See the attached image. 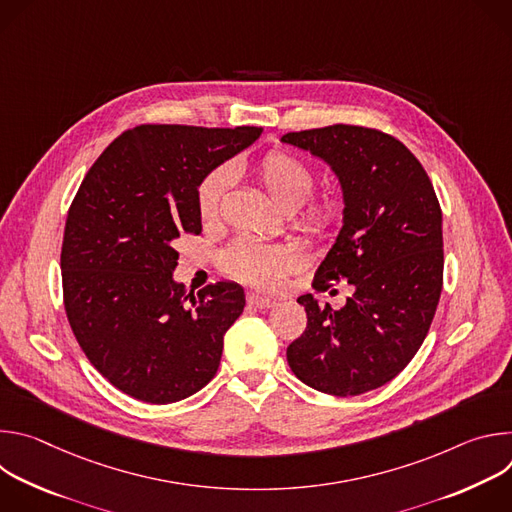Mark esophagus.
I'll use <instances>...</instances> for the list:
<instances>
[{
	"instance_id": "obj_1",
	"label": "esophagus",
	"mask_w": 512,
	"mask_h": 512,
	"mask_svg": "<svg viewBox=\"0 0 512 512\" xmlns=\"http://www.w3.org/2000/svg\"><path fill=\"white\" fill-rule=\"evenodd\" d=\"M247 304L253 306V308H257V310H269V308L275 304V300L265 298V296H259V294H249V296H247Z\"/></svg>"
}]
</instances>
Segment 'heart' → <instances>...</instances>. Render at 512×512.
Here are the masks:
<instances>
[{"mask_svg":"<svg viewBox=\"0 0 512 512\" xmlns=\"http://www.w3.org/2000/svg\"><path fill=\"white\" fill-rule=\"evenodd\" d=\"M255 174L271 196V200L283 210L300 208L316 188L314 170L300 158L287 152H269L255 166ZM233 172L229 166L210 170L196 188L198 214L208 221L214 218L221 202L231 186ZM342 221V204L338 198H322L308 206L298 218L296 227L314 241L330 239ZM300 255L294 247L269 245L255 239H237L223 253V267L229 275L251 283L261 289H271L279 283L281 275L296 269Z\"/></svg>","mask_w":512,"mask_h":512,"instance_id":"heart-1","label":"heart"}]
</instances>
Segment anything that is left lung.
Wrapping results in <instances>:
<instances>
[{"mask_svg":"<svg viewBox=\"0 0 512 512\" xmlns=\"http://www.w3.org/2000/svg\"><path fill=\"white\" fill-rule=\"evenodd\" d=\"M330 166L342 188V229L314 287L348 281L340 310L300 296L308 326L287 362L308 387L360 395L395 379L423 344L444 279L442 208L405 145L377 129L328 125L281 137Z\"/></svg>","mask_w":512,"mask_h":512,"instance_id":"left-lung-1","label":"left lung"}]
</instances>
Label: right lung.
<instances>
[{
	"label": "right lung",
	"mask_w": 512,
	"mask_h": 512,
	"mask_svg": "<svg viewBox=\"0 0 512 512\" xmlns=\"http://www.w3.org/2000/svg\"><path fill=\"white\" fill-rule=\"evenodd\" d=\"M261 131L137 125L109 143L70 204L64 310L93 367L133 399L176 403L216 375L245 291L218 281L186 294L174 243L202 231L200 180Z\"/></svg>",
	"instance_id": "obj_1"
}]
</instances>
